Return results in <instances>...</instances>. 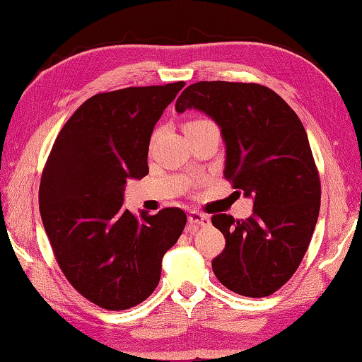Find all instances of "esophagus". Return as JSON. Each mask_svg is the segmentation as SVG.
Returning <instances> with one entry per match:
<instances>
[{
  "label": "esophagus",
  "mask_w": 362,
  "mask_h": 362,
  "mask_svg": "<svg viewBox=\"0 0 362 362\" xmlns=\"http://www.w3.org/2000/svg\"><path fill=\"white\" fill-rule=\"evenodd\" d=\"M209 217L207 216H204V214H199V212H189V216H188V223H189V226H192V228H199V226H206V225H209Z\"/></svg>",
  "instance_id": "1"
}]
</instances>
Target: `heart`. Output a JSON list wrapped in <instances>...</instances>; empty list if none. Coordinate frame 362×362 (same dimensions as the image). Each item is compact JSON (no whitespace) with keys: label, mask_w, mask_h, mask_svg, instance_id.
Here are the masks:
<instances>
[{"label":"heart","mask_w":362,"mask_h":362,"mask_svg":"<svg viewBox=\"0 0 362 362\" xmlns=\"http://www.w3.org/2000/svg\"><path fill=\"white\" fill-rule=\"evenodd\" d=\"M199 122H207V121H203V119H196V121H189L188 124H199ZM187 124V126H188Z\"/></svg>","instance_id":"heart-1"}]
</instances>
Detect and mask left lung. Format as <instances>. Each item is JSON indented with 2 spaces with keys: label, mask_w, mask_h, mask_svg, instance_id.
<instances>
[{
  "label": "left lung",
  "mask_w": 362,
  "mask_h": 362,
  "mask_svg": "<svg viewBox=\"0 0 362 362\" xmlns=\"http://www.w3.org/2000/svg\"><path fill=\"white\" fill-rule=\"evenodd\" d=\"M198 110L220 127L225 177L252 198V216L212 217L223 252L217 279L244 297H267L296 273L320 216L321 183L302 121L260 84L199 81L183 90L175 112Z\"/></svg>",
  "instance_id": "left-lung-1"
}]
</instances>
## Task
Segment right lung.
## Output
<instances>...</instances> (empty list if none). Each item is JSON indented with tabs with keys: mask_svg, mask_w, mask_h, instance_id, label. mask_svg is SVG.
<instances>
[{
	"mask_svg": "<svg viewBox=\"0 0 362 362\" xmlns=\"http://www.w3.org/2000/svg\"><path fill=\"white\" fill-rule=\"evenodd\" d=\"M183 81L126 88L86 100L54 142L40 185V212L70 284L105 310H127L156 289L163 257L187 223L182 209L134 216L129 179L148 174L155 124Z\"/></svg>",
	"mask_w": 362,
	"mask_h": 362,
	"instance_id": "add662e5",
	"label": "right lung"
}]
</instances>
